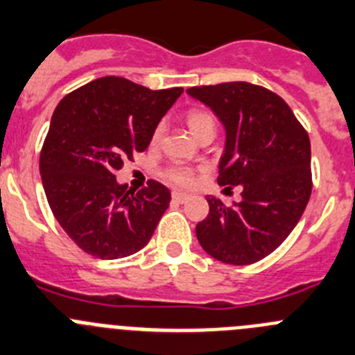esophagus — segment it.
<instances>
[{"instance_id": "esophagus-1", "label": "esophagus", "mask_w": 355, "mask_h": 355, "mask_svg": "<svg viewBox=\"0 0 355 355\" xmlns=\"http://www.w3.org/2000/svg\"><path fill=\"white\" fill-rule=\"evenodd\" d=\"M173 200L177 201V203H184V201L189 200V194L180 193V191H173Z\"/></svg>"}]
</instances>
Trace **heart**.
Segmentation results:
<instances>
[{
	"instance_id": "b5f03b06",
	"label": "heart",
	"mask_w": 355,
	"mask_h": 355,
	"mask_svg": "<svg viewBox=\"0 0 355 355\" xmlns=\"http://www.w3.org/2000/svg\"><path fill=\"white\" fill-rule=\"evenodd\" d=\"M185 123H187L189 130L196 136V138L201 132H205V130H216V120H214L212 114L205 110H198V107H193V110L187 111V114H185ZM161 136H162V125H157L155 127L154 134H152V145H157ZM162 177L170 182V184L178 185V187H191V185L196 184L198 180L196 170H193V168H189V166H178V164L166 168Z\"/></svg>"
}]
</instances>
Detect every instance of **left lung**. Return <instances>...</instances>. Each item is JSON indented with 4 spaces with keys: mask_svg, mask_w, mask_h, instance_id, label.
Instances as JSON below:
<instances>
[{
    "mask_svg": "<svg viewBox=\"0 0 355 355\" xmlns=\"http://www.w3.org/2000/svg\"><path fill=\"white\" fill-rule=\"evenodd\" d=\"M187 94L226 127L217 182L242 187V201L230 207L207 198L210 210L196 225L198 242L223 263H257L283 244L308 205L313 189L308 132L288 104L260 85H203Z\"/></svg>",
    "mask_w": 355,
    "mask_h": 355,
    "instance_id": "8db88e82",
    "label": "left lung"
}]
</instances>
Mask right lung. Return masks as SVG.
Returning a JSON list of instances; mask_svg holds the SVG:
<instances>
[{
    "label": "right lung",
    "mask_w": 355,
    "mask_h": 355,
    "mask_svg": "<svg viewBox=\"0 0 355 355\" xmlns=\"http://www.w3.org/2000/svg\"><path fill=\"white\" fill-rule=\"evenodd\" d=\"M184 88L150 90L106 76L60 101L40 150L44 191L56 221L85 253L116 260L145 248L170 207L157 180L134 194L114 171L145 152Z\"/></svg>",
    "instance_id": "right-lung-1"
}]
</instances>
